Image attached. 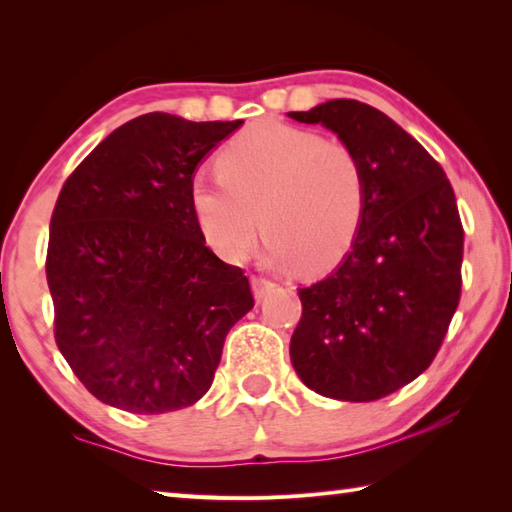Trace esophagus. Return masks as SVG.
Segmentation results:
<instances>
[{"label":"esophagus","instance_id":"obj_1","mask_svg":"<svg viewBox=\"0 0 512 512\" xmlns=\"http://www.w3.org/2000/svg\"><path fill=\"white\" fill-rule=\"evenodd\" d=\"M274 282L267 280V278H252V291H254V298L260 302L263 298H267L269 291H274Z\"/></svg>","mask_w":512,"mask_h":512}]
</instances>
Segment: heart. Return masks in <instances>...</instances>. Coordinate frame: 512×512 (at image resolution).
<instances>
[{
  "mask_svg": "<svg viewBox=\"0 0 512 512\" xmlns=\"http://www.w3.org/2000/svg\"><path fill=\"white\" fill-rule=\"evenodd\" d=\"M219 173H199L190 206L208 245L243 263L263 221V258L278 269L335 267L355 245L368 208V170L355 146L263 120L227 140Z\"/></svg>",
  "mask_w": 512,
  "mask_h": 512,
  "instance_id": "heart-1",
  "label": "heart"
}]
</instances>
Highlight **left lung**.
<instances>
[{
  "instance_id": "1",
  "label": "left lung",
  "mask_w": 512,
  "mask_h": 512,
  "mask_svg": "<svg viewBox=\"0 0 512 512\" xmlns=\"http://www.w3.org/2000/svg\"><path fill=\"white\" fill-rule=\"evenodd\" d=\"M289 118L355 146L368 208L331 276L300 289L291 363L306 388L337 401L383 399L429 368L462 289L464 230L442 166L383 111L337 98Z\"/></svg>"
}]
</instances>
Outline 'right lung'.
Returning <instances> with one entry per match:
<instances>
[{
	"label": "right lung",
	"instance_id": "right-lung-1",
	"mask_svg": "<svg viewBox=\"0 0 512 512\" xmlns=\"http://www.w3.org/2000/svg\"><path fill=\"white\" fill-rule=\"evenodd\" d=\"M241 124L144 113L63 184L45 260L54 337L98 401L131 414L197 403L252 311L243 269L206 247L190 206L197 166Z\"/></svg>",
	"mask_w": 512,
	"mask_h": 512
}]
</instances>
